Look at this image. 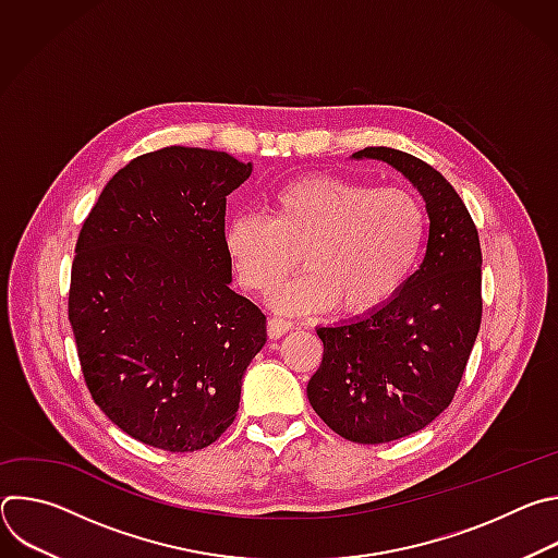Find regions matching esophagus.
I'll use <instances>...</instances> for the list:
<instances>
[{
	"label": "esophagus",
	"instance_id": "esophagus-1",
	"mask_svg": "<svg viewBox=\"0 0 558 558\" xmlns=\"http://www.w3.org/2000/svg\"><path fill=\"white\" fill-rule=\"evenodd\" d=\"M289 329H291V323H289V320H284V317H269V323H267V333H269V338H271V340L282 338Z\"/></svg>",
	"mask_w": 558,
	"mask_h": 558
}]
</instances>
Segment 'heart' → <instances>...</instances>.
Wrapping results in <instances>:
<instances>
[{
    "instance_id": "b5f03b06",
    "label": "heart",
    "mask_w": 558,
    "mask_h": 558,
    "mask_svg": "<svg viewBox=\"0 0 558 558\" xmlns=\"http://www.w3.org/2000/svg\"><path fill=\"white\" fill-rule=\"evenodd\" d=\"M426 231L420 201L400 187L304 177L274 194L271 218L235 214L225 233L241 284L269 293L298 267L274 302L284 311H323L338 302L347 313L381 306L409 278Z\"/></svg>"
}]
</instances>
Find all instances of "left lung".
Instances as JSON below:
<instances>
[{
	"mask_svg": "<svg viewBox=\"0 0 558 558\" xmlns=\"http://www.w3.org/2000/svg\"><path fill=\"white\" fill-rule=\"evenodd\" d=\"M424 196L428 243L420 269L381 306L320 327L323 364L308 404L340 437L386 444L426 428L452 402L482 325V245L454 187L422 158L364 147Z\"/></svg>",
	"mask_w": 558,
	"mask_h": 558,
	"instance_id": "1",
	"label": "left lung"
}]
</instances>
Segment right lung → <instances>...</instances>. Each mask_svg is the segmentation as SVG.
Wrapping results in <instances>:
<instances>
[{"label":"right lung","mask_w":558,"mask_h":558,"mask_svg":"<svg viewBox=\"0 0 558 558\" xmlns=\"http://www.w3.org/2000/svg\"><path fill=\"white\" fill-rule=\"evenodd\" d=\"M252 163L170 145L104 187L72 260L68 320L95 404L170 452L214 444L235 420L267 317L231 282L227 196Z\"/></svg>","instance_id":"add662e5"}]
</instances>
